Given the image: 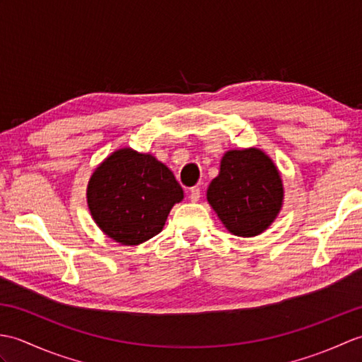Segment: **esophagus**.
Returning a JSON list of instances; mask_svg holds the SVG:
<instances>
[{
  "label": "esophagus",
  "instance_id": "1",
  "mask_svg": "<svg viewBox=\"0 0 362 362\" xmlns=\"http://www.w3.org/2000/svg\"><path fill=\"white\" fill-rule=\"evenodd\" d=\"M201 199V188L193 187L189 189V201L191 202H197Z\"/></svg>",
  "mask_w": 362,
  "mask_h": 362
}]
</instances>
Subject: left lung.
Listing matches in <instances>:
<instances>
[{"label": "left lung", "mask_w": 362, "mask_h": 362, "mask_svg": "<svg viewBox=\"0 0 362 362\" xmlns=\"http://www.w3.org/2000/svg\"><path fill=\"white\" fill-rule=\"evenodd\" d=\"M213 210L230 233L250 238L272 224L283 205V182L274 161L257 148L228 151L206 189Z\"/></svg>", "instance_id": "obj_1"}]
</instances>
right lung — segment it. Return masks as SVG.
Masks as SVG:
<instances>
[{
    "instance_id": "add662e5",
    "label": "right lung",
    "mask_w": 362,
    "mask_h": 362,
    "mask_svg": "<svg viewBox=\"0 0 362 362\" xmlns=\"http://www.w3.org/2000/svg\"><path fill=\"white\" fill-rule=\"evenodd\" d=\"M183 189L174 174L151 153L115 151L90 177L87 202L98 227L122 245L158 235Z\"/></svg>"
}]
</instances>
